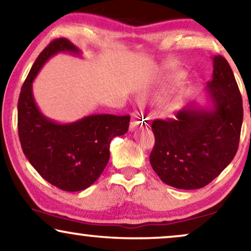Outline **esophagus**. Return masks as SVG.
I'll use <instances>...</instances> for the list:
<instances>
[{
	"label": "esophagus",
	"instance_id": "obj_1",
	"mask_svg": "<svg viewBox=\"0 0 251 251\" xmlns=\"http://www.w3.org/2000/svg\"><path fill=\"white\" fill-rule=\"evenodd\" d=\"M145 123H146V119L144 117V113H142V111H134V112L132 113V120H131V126H129V128L133 131V129L139 127V126H141L142 124Z\"/></svg>",
	"mask_w": 251,
	"mask_h": 251
}]
</instances>
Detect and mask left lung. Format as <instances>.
Wrapping results in <instances>:
<instances>
[{
	"instance_id": "left-lung-1",
	"label": "left lung",
	"mask_w": 251,
	"mask_h": 251,
	"mask_svg": "<svg viewBox=\"0 0 251 251\" xmlns=\"http://www.w3.org/2000/svg\"><path fill=\"white\" fill-rule=\"evenodd\" d=\"M211 107L189 105L175 118L151 124L155 145L149 161L163 183L173 188H204L231 162L239 147L242 97L229 63L213 58V76L205 89Z\"/></svg>"
}]
</instances>
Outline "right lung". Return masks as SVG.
Masks as SVG:
<instances>
[{
	"label": "right lung",
	"instance_id": "add662e5",
	"mask_svg": "<svg viewBox=\"0 0 251 251\" xmlns=\"http://www.w3.org/2000/svg\"><path fill=\"white\" fill-rule=\"evenodd\" d=\"M61 52L81 54L66 38L54 39L40 53L18 98V135L38 174L56 188L75 192L89 188L105 169L110 142L128 131L129 116L91 115L69 124L44 116L34 102L32 83L47 60Z\"/></svg>",
	"mask_w": 251,
	"mask_h": 251
}]
</instances>
